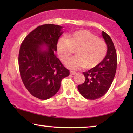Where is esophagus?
Wrapping results in <instances>:
<instances>
[{
  "mask_svg": "<svg viewBox=\"0 0 133 133\" xmlns=\"http://www.w3.org/2000/svg\"><path fill=\"white\" fill-rule=\"evenodd\" d=\"M70 74H71V75H75V74H76L77 73H76V72H74V71H70Z\"/></svg>",
  "mask_w": 133,
  "mask_h": 133,
  "instance_id": "esophagus-1",
  "label": "esophagus"
}]
</instances>
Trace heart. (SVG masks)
<instances>
[{
    "label": "heart",
    "mask_w": 133,
    "mask_h": 133,
    "mask_svg": "<svg viewBox=\"0 0 133 133\" xmlns=\"http://www.w3.org/2000/svg\"><path fill=\"white\" fill-rule=\"evenodd\" d=\"M58 56L62 61L66 62L76 50V56L66 63L71 70L84 67L91 69L97 66L104 59L107 45L104 41L86 30L76 31L66 37L58 40L56 45Z\"/></svg>",
    "instance_id": "obj_1"
}]
</instances>
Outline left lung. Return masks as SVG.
<instances>
[{
	"mask_svg": "<svg viewBox=\"0 0 133 133\" xmlns=\"http://www.w3.org/2000/svg\"><path fill=\"white\" fill-rule=\"evenodd\" d=\"M102 35L107 46V55L97 66L83 72L85 81L77 86L85 99L96 100L108 91L113 81L117 68V54L111 39L104 31Z\"/></svg>",
	"mask_w": 133,
	"mask_h": 133,
	"instance_id": "8db88e82",
	"label": "left lung"
}]
</instances>
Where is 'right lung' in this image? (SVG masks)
I'll return each mask as SVG.
<instances>
[{"label": "right lung", "mask_w": 133, "mask_h": 133, "mask_svg": "<svg viewBox=\"0 0 133 133\" xmlns=\"http://www.w3.org/2000/svg\"><path fill=\"white\" fill-rule=\"evenodd\" d=\"M62 28L57 25H41L27 35L20 48L21 79L28 91L39 99L46 100L55 95L62 80L70 74L54 53L57 51Z\"/></svg>", "instance_id": "add662e5"}]
</instances>
